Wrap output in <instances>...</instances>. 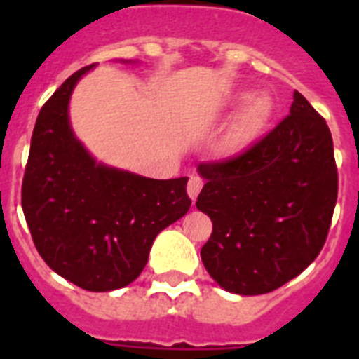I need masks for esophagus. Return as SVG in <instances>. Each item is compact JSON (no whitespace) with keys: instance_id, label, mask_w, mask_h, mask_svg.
I'll return each instance as SVG.
<instances>
[{"instance_id":"1","label":"esophagus","mask_w":359,"mask_h":359,"mask_svg":"<svg viewBox=\"0 0 359 359\" xmlns=\"http://www.w3.org/2000/svg\"><path fill=\"white\" fill-rule=\"evenodd\" d=\"M201 189H203V180H201V177H198V176L190 177L189 185H187V192H189V196H190V199H192V201H196V199H198V196H199V192H201Z\"/></svg>"}]
</instances>
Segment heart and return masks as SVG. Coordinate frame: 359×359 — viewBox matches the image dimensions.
<instances>
[{
  "label": "heart",
  "mask_w": 359,
  "mask_h": 359,
  "mask_svg": "<svg viewBox=\"0 0 359 359\" xmlns=\"http://www.w3.org/2000/svg\"><path fill=\"white\" fill-rule=\"evenodd\" d=\"M236 109L239 111L231 120L224 142V147L231 152L243 151L264 133L273 118L275 106L266 93H257L252 97L250 91H236L224 100V111L233 113Z\"/></svg>",
  "instance_id": "heart-1"
}]
</instances>
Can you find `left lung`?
I'll use <instances>...</instances> for the list:
<instances>
[{
  "mask_svg": "<svg viewBox=\"0 0 359 359\" xmlns=\"http://www.w3.org/2000/svg\"><path fill=\"white\" fill-rule=\"evenodd\" d=\"M196 207L214 230L201 261L228 293L253 297L298 277L322 250L338 198L327 123L294 91L290 116L250 151L201 163Z\"/></svg>",
  "mask_w": 359,
  "mask_h": 359,
  "instance_id": "obj_1",
  "label": "left lung"
}]
</instances>
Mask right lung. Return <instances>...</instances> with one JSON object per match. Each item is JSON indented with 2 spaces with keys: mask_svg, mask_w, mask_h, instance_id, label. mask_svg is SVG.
<instances>
[{
  "mask_svg": "<svg viewBox=\"0 0 359 359\" xmlns=\"http://www.w3.org/2000/svg\"><path fill=\"white\" fill-rule=\"evenodd\" d=\"M95 66L66 79L41 109L21 205L37 252L57 275L86 291H113L138 278L158 233L192 201L189 177L152 180L111 167L75 136L69 100Z\"/></svg>",
  "mask_w": 359,
  "mask_h": 359,
  "instance_id": "1",
  "label": "right lung"
}]
</instances>
